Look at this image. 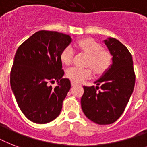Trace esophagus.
<instances>
[{
    "mask_svg": "<svg viewBox=\"0 0 147 147\" xmlns=\"http://www.w3.org/2000/svg\"><path fill=\"white\" fill-rule=\"evenodd\" d=\"M71 86H75V85H76V83L74 82H72V81H71Z\"/></svg>",
    "mask_w": 147,
    "mask_h": 147,
    "instance_id": "esophagus-1",
    "label": "esophagus"
}]
</instances>
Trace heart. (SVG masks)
Masks as SVG:
<instances>
[{
  "label": "heart",
  "mask_w": 147,
  "mask_h": 147,
  "mask_svg": "<svg viewBox=\"0 0 147 147\" xmlns=\"http://www.w3.org/2000/svg\"><path fill=\"white\" fill-rule=\"evenodd\" d=\"M77 46L81 50L89 55L87 66L92 67L96 74H102L111 65V55L108 52L101 50L102 47L92 39H82L77 42ZM75 50L71 46H67L62 49L60 58L63 63L69 65L72 62ZM88 68L71 67L66 71V76L74 82H81L92 75V69Z\"/></svg>",
  "instance_id": "1"
}]
</instances>
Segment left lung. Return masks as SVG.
Here are the masks:
<instances>
[{"mask_svg": "<svg viewBox=\"0 0 147 147\" xmlns=\"http://www.w3.org/2000/svg\"><path fill=\"white\" fill-rule=\"evenodd\" d=\"M105 43L113 56L112 65L94 82L98 86L83 87L81 99L85 116L100 125L113 123L123 114L134 88L136 78L132 55L127 48L114 38H108Z\"/></svg>", "mask_w": 147, "mask_h": 147, "instance_id": "1", "label": "left lung"}]
</instances>
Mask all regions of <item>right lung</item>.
Masks as SVG:
<instances>
[{
    "label": "right lung",
    "mask_w": 147,
    "mask_h": 147,
    "mask_svg": "<svg viewBox=\"0 0 147 147\" xmlns=\"http://www.w3.org/2000/svg\"><path fill=\"white\" fill-rule=\"evenodd\" d=\"M71 41L70 36L40 30L22 43L15 54L10 86L23 114L33 123H47L59 115L62 102L71 88L62 78L60 55ZM57 81L55 88L49 82Z\"/></svg>",
    "instance_id": "1"
}]
</instances>
